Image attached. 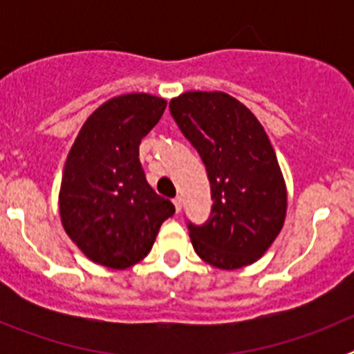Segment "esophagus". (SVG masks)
Wrapping results in <instances>:
<instances>
[{"instance_id":"34e87169","label":"esophagus","mask_w":354,"mask_h":354,"mask_svg":"<svg viewBox=\"0 0 354 354\" xmlns=\"http://www.w3.org/2000/svg\"><path fill=\"white\" fill-rule=\"evenodd\" d=\"M174 205H175V212H180V209H183V198H180V196H175Z\"/></svg>"}]
</instances>
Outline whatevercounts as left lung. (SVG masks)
Listing matches in <instances>:
<instances>
[{
    "label": "left lung",
    "instance_id": "1",
    "mask_svg": "<svg viewBox=\"0 0 354 354\" xmlns=\"http://www.w3.org/2000/svg\"><path fill=\"white\" fill-rule=\"evenodd\" d=\"M170 113L207 170L212 207L204 225L187 223L196 255L220 270L253 264L286 221L287 189L261 122L223 92H186Z\"/></svg>",
    "mask_w": 354,
    "mask_h": 354
}]
</instances>
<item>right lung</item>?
<instances>
[{
    "instance_id": "right-lung-1",
    "label": "right lung",
    "mask_w": 354,
    "mask_h": 354,
    "mask_svg": "<svg viewBox=\"0 0 354 354\" xmlns=\"http://www.w3.org/2000/svg\"><path fill=\"white\" fill-rule=\"evenodd\" d=\"M167 101L126 93L86 118L67 156L60 187L65 232L92 262L126 270L149 255L174 204L149 186L140 143Z\"/></svg>"
}]
</instances>
